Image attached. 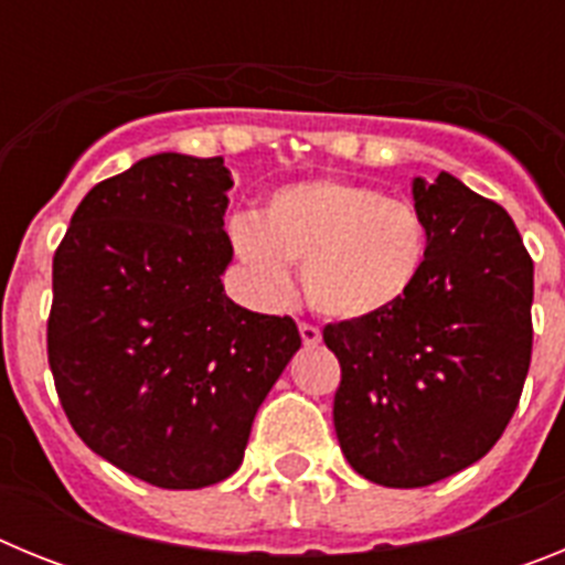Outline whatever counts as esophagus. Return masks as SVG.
I'll list each match as a JSON object with an SVG mask.
<instances>
[{"mask_svg":"<svg viewBox=\"0 0 565 565\" xmlns=\"http://www.w3.org/2000/svg\"><path fill=\"white\" fill-rule=\"evenodd\" d=\"M299 337H302V342H306L308 348L322 342V331H319L317 326H311V322H299Z\"/></svg>","mask_w":565,"mask_h":565,"instance_id":"obj_1","label":"esophagus"}]
</instances>
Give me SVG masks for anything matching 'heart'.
I'll return each mask as SVG.
<instances>
[{"mask_svg": "<svg viewBox=\"0 0 565 565\" xmlns=\"http://www.w3.org/2000/svg\"><path fill=\"white\" fill-rule=\"evenodd\" d=\"M254 288L266 302L291 297V266L322 317H382L418 286L430 257V226L411 201L344 178L279 189L263 217L237 214L228 228Z\"/></svg>", "mask_w": 565, "mask_h": 565, "instance_id": "obj_1", "label": "heart"}]
</instances>
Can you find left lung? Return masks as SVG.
<instances>
[{
    "label": "left lung",
    "mask_w": 565,
    "mask_h": 565,
    "mask_svg": "<svg viewBox=\"0 0 565 565\" xmlns=\"http://www.w3.org/2000/svg\"><path fill=\"white\" fill-rule=\"evenodd\" d=\"M430 226L418 286L382 317L331 322L344 458L382 487H430L495 447L532 359L535 266L498 203L441 172L416 178Z\"/></svg>",
    "instance_id": "1"
}]
</instances>
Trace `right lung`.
Listing matches in <instances>:
<instances>
[{
  "label": "right lung",
  "mask_w": 565,
  "mask_h": 565,
  "mask_svg": "<svg viewBox=\"0 0 565 565\" xmlns=\"http://www.w3.org/2000/svg\"><path fill=\"white\" fill-rule=\"evenodd\" d=\"M232 172L163 152L89 189L53 257L47 362L89 450L163 489L243 463L257 407L302 337L234 306L221 274Z\"/></svg>",
  "instance_id": "add662e5"
}]
</instances>
